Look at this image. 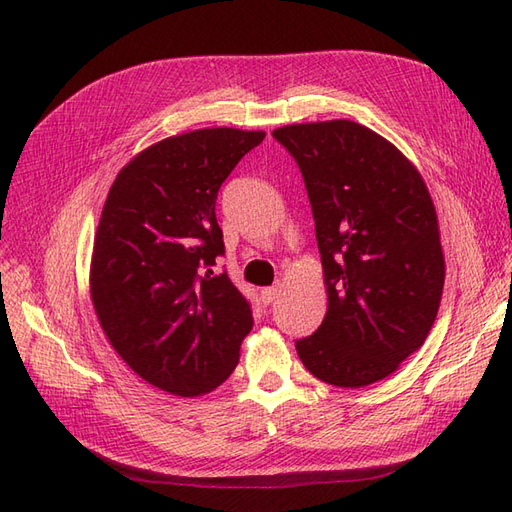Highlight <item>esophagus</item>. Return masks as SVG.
I'll use <instances>...</instances> for the list:
<instances>
[{
  "label": "esophagus",
  "mask_w": 512,
  "mask_h": 512,
  "mask_svg": "<svg viewBox=\"0 0 512 512\" xmlns=\"http://www.w3.org/2000/svg\"><path fill=\"white\" fill-rule=\"evenodd\" d=\"M280 292H282V284H275V286H269V288H262V301H265L267 305L269 303H273L277 297H280Z\"/></svg>",
  "instance_id": "esophagus-1"
}]
</instances>
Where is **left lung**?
I'll list each match as a JSON object with an SVG mask.
<instances>
[{
	"label": "left lung",
	"instance_id": "8db88e82",
	"mask_svg": "<svg viewBox=\"0 0 512 512\" xmlns=\"http://www.w3.org/2000/svg\"><path fill=\"white\" fill-rule=\"evenodd\" d=\"M297 160L316 222L327 288L303 365L342 389L391 376L425 344L444 288L438 213L418 168L350 119L273 130Z\"/></svg>",
	"mask_w": 512,
	"mask_h": 512
}]
</instances>
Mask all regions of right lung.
<instances>
[{
	"label": "right lung",
	"mask_w": 512,
	"mask_h": 512,
	"mask_svg": "<svg viewBox=\"0 0 512 512\" xmlns=\"http://www.w3.org/2000/svg\"><path fill=\"white\" fill-rule=\"evenodd\" d=\"M262 130L168 136L123 166L94 237L89 294L108 342L134 374L179 397L211 393L239 363L254 318L228 273L215 218L220 185Z\"/></svg>",
	"instance_id": "add662e5"
}]
</instances>
